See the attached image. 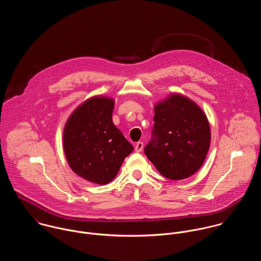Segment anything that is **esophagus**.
Here are the masks:
<instances>
[{"instance_id": "1", "label": "esophagus", "mask_w": 261, "mask_h": 261, "mask_svg": "<svg viewBox=\"0 0 261 261\" xmlns=\"http://www.w3.org/2000/svg\"><path fill=\"white\" fill-rule=\"evenodd\" d=\"M143 149V142H137L135 145V151L136 152H141Z\"/></svg>"}]
</instances>
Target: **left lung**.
Returning a JSON list of instances; mask_svg holds the SVG:
<instances>
[{
	"label": "left lung",
	"instance_id": "left-lung-1",
	"mask_svg": "<svg viewBox=\"0 0 261 261\" xmlns=\"http://www.w3.org/2000/svg\"><path fill=\"white\" fill-rule=\"evenodd\" d=\"M152 138L145 146L147 158L159 173L180 180L195 173L210 146L209 122L190 99L172 94L155 108Z\"/></svg>",
	"mask_w": 261,
	"mask_h": 261
}]
</instances>
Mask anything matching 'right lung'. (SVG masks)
Returning <instances> with one entry per match:
<instances>
[{
    "label": "right lung",
    "mask_w": 261,
    "mask_h": 261,
    "mask_svg": "<svg viewBox=\"0 0 261 261\" xmlns=\"http://www.w3.org/2000/svg\"><path fill=\"white\" fill-rule=\"evenodd\" d=\"M114 100L93 97L69 117L63 135L64 151L71 169L97 184L116 176L133 146L112 121Z\"/></svg>",
    "instance_id": "obj_1"
}]
</instances>
